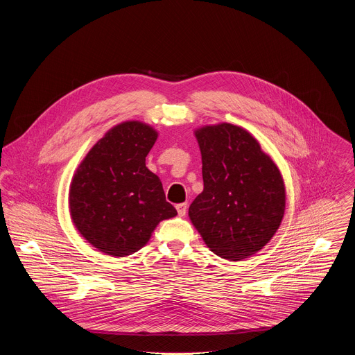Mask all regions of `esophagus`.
<instances>
[{"mask_svg":"<svg viewBox=\"0 0 355 355\" xmlns=\"http://www.w3.org/2000/svg\"><path fill=\"white\" fill-rule=\"evenodd\" d=\"M175 208H177V212H178V215L182 218V216H185V214H187V208H188V204H187V202H184V204H178Z\"/></svg>","mask_w":355,"mask_h":355,"instance_id":"esophagus-1","label":"esophagus"}]
</instances>
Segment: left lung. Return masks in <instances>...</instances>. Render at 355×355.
Instances as JSON below:
<instances>
[{"mask_svg": "<svg viewBox=\"0 0 355 355\" xmlns=\"http://www.w3.org/2000/svg\"><path fill=\"white\" fill-rule=\"evenodd\" d=\"M202 156V191L188 216L216 256L240 261L277 233L285 212V184L257 139L232 123L193 130Z\"/></svg>", "mask_w": 355, "mask_h": 355, "instance_id": "left-lung-1", "label": "left lung"}]
</instances>
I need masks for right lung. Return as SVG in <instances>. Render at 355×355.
<instances>
[{
	"instance_id": "right-lung-1",
	"label": "right lung",
	"mask_w": 355,
	"mask_h": 355,
	"mask_svg": "<svg viewBox=\"0 0 355 355\" xmlns=\"http://www.w3.org/2000/svg\"><path fill=\"white\" fill-rule=\"evenodd\" d=\"M157 130L140 121L110 129L77 167L69 191L80 234L112 257L140 250L162 220L174 218L160 178L146 167Z\"/></svg>"
}]
</instances>
